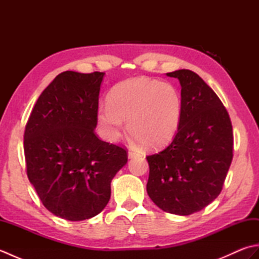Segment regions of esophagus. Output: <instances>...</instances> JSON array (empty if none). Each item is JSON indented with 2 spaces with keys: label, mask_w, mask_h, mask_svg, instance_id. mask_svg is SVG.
Here are the masks:
<instances>
[{
  "label": "esophagus",
  "mask_w": 259,
  "mask_h": 259,
  "mask_svg": "<svg viewBox=\"0 0 259 259\" xmlns=\"http://www.w3.org/2000/svg\"><path fill=\"white\" fill-rule=\"evenodd\" d=\"M137 156H139L138 152H135V151H131V150L128 151V158L129 159H133V158H135Z\"/></svg>",
  "instance_id": "obj_1"
}]
</instances>
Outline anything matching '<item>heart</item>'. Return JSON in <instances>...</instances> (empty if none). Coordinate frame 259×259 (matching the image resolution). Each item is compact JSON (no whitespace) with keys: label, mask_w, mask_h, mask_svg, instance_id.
Segmentation results:
<instances>
[{"label":"heart","mask_w":259,"mask_h":259,"mask_svg":"<svg viewBox=\"0 0 259 259\" xmlns=\"http://www.w3.org/2000/svg\"><path fill=\"white\" fill-rule=\"evenodd\" d=\"M183 117V98L170 82L136 76L112 88L109 103L97 110L98 126L104 139L115 142L126 129L136 142L159 148L171 141Z\"/></svg>","instance_id":"1"}]
</instances>
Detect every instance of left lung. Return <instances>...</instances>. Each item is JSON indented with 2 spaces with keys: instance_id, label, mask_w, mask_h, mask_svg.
Listing matches in <instances>:
<instances>
[{
  "instance_id": "left-lung-1",
  "label": "left lung",
  "mask_w": 259,
  "mask_h": 259,
  "mask_svg": "<svg viewBox=\"0 0 259 259\" xmlns=\"http://www.w3.org/2000/svg\"><path fill=\"white\" fill-rule=\"evenodd\" d=\"M179 80L183 117L171 144L148 156L147 192L163 211L188 216L221 194L233 160V126L221 99L190 70L166 73Z\"/></svg>"
}]
</instances>
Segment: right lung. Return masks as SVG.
<instances>
[{"label":"right lung","instance_id":"add662e5","mask_svg":"<svg viewBox=\"0 0 259 259\" xmlns=\"http://www.w3.org/2000/svg\"><path fill=\"white\" fill-rule=\"evenodd\" d=\"M104 74L60 73L38 97L25 125L30 183L49 211L71 222L103 210L111 180L128 161L124 149L95 134Z\"/></svg>","mask_w":259,"mask_h":259}]
</instances>
